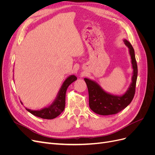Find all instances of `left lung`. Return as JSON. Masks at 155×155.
<instances>
[{"instance_id": "8db88e82", "label": "left lung", "mask_w": 155, "mask_h": 155, "mask_svg": "<svg viewBox=\"0 0 155 155\" xmlns=\"http://www.w3.org/2000/svg\"><path fill=\"white\" fill-rule=\"evenodd\" d=\"M124 42L129 48L133 71L131 79L132 81L123 95L111 94L105 92L95 81L84 78L88 91L89 107L93 112L97 114L106 116L117 114L127 107L134 97L138 76L137 63L132 45L127 39H124Z\"/></svg>"}]
</instances>
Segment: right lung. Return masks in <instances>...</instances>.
<instances>
[{"label": "right lung", "mask_w": 155, "mask_h": 155, "mask_svg": "<svg viewBox=\"0 0 155 155\" xmlns=\"http://www.w3.org/2000/svg\"><path fill=\"white\" fill-rule=\"evenodd\" d=\"M76 80H77V77L74 75H70L65 79L59 89L55 99L50 105L37 110H31L27 108H26V109L33 115L43 119L51 120L56 118L64 109L65 97H66L67 88L70 84Z\"/></svg>", "instance_id": "add662e5"}]
</instances>
